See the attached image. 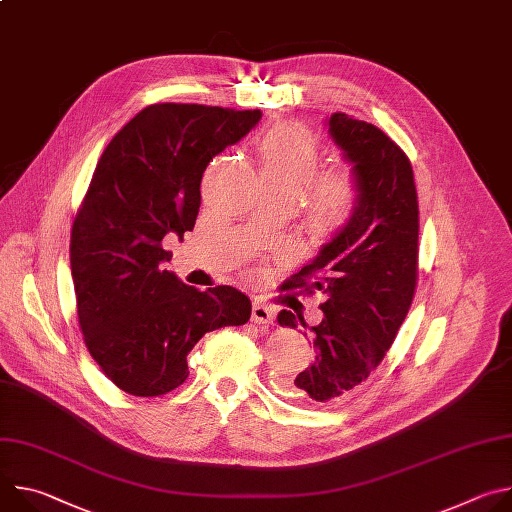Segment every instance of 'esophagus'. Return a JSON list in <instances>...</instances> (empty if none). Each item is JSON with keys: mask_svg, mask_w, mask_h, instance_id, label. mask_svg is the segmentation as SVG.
<instances>
[{"mask_svg": "<svg viewBox=\"0 0 512 512\" xmlns=\"http://www.w3.org/2000/svg\"><path fill=\"white\" fill-rule=\"evenodd\" d=\"M251 320L255 324H273L275 308H271L267 304H261V302H255L253 308H251Z\"/></svg>", "mask_w": 512, "mask_h": 512, "instance_id": "obj_1", "label": "esophagus"}]
</instances>
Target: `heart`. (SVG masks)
Wrapping results in <instances>:
<instances>
[{
    "label": "heart",
    "mask_w": 512,
    "mask_h": 512,
    "mask_svg": "<svg viewBox=\"0 0 512 512\" xmlns=\"http://www.w3.org/2000/svg\"><path fill=\"white\" fill-rule=\"evenodd\" d=\"M261 178L291 194L306 190L308 223L314 233L332 237L340 233L358 208L362 186L352 168H330L316 174L322 164L320 139L298 123H279L259 141Z\"/></svg>",
    "instance_id": "obj_1"
}]
</instances>
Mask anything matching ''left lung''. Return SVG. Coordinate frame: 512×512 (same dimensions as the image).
Wrapping results in <instances>:
<instances>
[{
  "instance_id": "obj_1",
  "label": "left lung",
  "mask_w": 512,
  "mask_h": 512,
  "mask_svg": "<svg viewBox=\"0 0 512 512\" xmlns=\"http://www.w3.org/2000/svg\"><path fill=\"white\" fill-rule=\"evenodd\" d=\"M328 131L360 178L352 221L318 257L287 279V289L320 291L324 318L312 326L316 358L285 391L312 407L348 397L379 367L415 296L419 206L407 154L379 127L334 113ZM281 326L306 328L281 310Z\"/></svg>"
}]
</instances>
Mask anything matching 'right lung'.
<instances>
[{
  "instance_id": "right-lung-1",
  "label": "right lung",
  "mask_w": 512,
  "mask_h": 512,
  "mask_svg": "<svg viewBox=\"0 0 512 512\" xmlns=\"http://www.w3.org/2000/svg\"><path fill=\"white\" fill-rule=\"evenodd\" d=\"M261 111L194 103L141 109L109 141L70 231L79 328L107 379L158 397L188 377L206 334L241 326L251 302L231 285L200 291L164 269V237L194 229L208 162L245 137Z\"/></svg>"
}]
</instances>
